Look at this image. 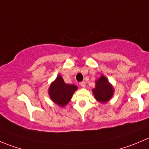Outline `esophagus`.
<instances>
[{
    "label": "esophagus",
    "instance_id": "34e87169",
    "mask_svg": "<svg viewBox=\"0 0 149 149\" xmlns=\"http://www.w3.org/2000/svg\"><path fill=\"white\" fill-rule=\"evenodd\" d=\"M79 84H80V86H81V87H83V88L86 87V83H85L84 81H82V82H81V83Z\"/></svg>",
    "mask_w": 149,
    "mask_h": 149
}]
</instances>
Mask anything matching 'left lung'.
Here are the masks:
<instances>
[{
  "label": "left lung",
  "mask_w": 149,
  "mask_h": 149,
  "mask_svg": "<svg viewBox=\"0 0 149 149\" xmlns=\"http://www.w3.org/2000/svg\"><path fill=\"white\" fill-rule=\"evenodd\" d=\"M92 91L96 100L100 103H106L114 94L113 85L103 75L95 81V87Z\"/></svg>",
  "instance_id": "obj_1"
}]
</instances>
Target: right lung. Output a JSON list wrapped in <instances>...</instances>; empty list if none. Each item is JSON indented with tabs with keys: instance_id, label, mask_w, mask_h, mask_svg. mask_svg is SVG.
Wrapping results in <instances>:
<instances>
[{
	"instance_id": "obj_1",
	"label": "right lung",
	"mask_w": 149,
	"mask_h": 149,
	"mask_svg": "<svg viewBox=\"0 0 149 149\" xmlns=\"http://www.w3.org/2000/svg\"><path fill=\"white\" fill-rule=\"evenodd\" d=\"M78 89L74 84H66L63 77L58 75L49 87L48 94L52 100L58 106L63 107L68 105L73 97V93Z\"/></svg>"
}]
</instances>
